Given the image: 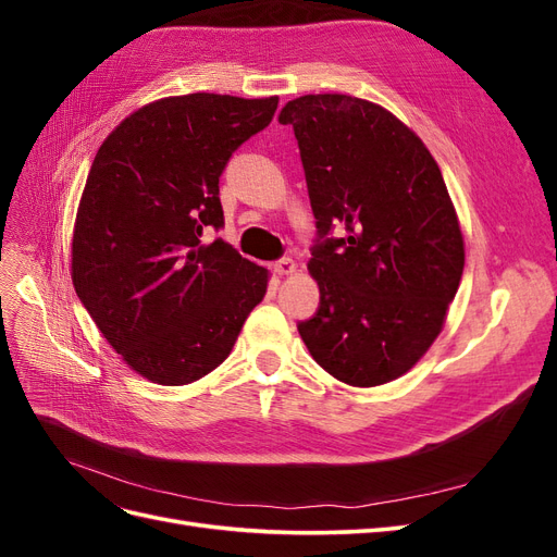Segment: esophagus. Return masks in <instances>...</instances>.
<instances>
[{"label":"esophagus","instance_id":"1","mask_svg":"<svg viewBox=\"0 0 557 557\" xmlns=\"http://www.w3.org/2000/svg\"><path fill=\"white\" fill-rule=\"evenodd\" d=\"M295 269H297V264H295L293 258H281V260L274 262V272H276L278 276H288V274L295 272Z\"/></svg>","mask_w":557,"mask_h":557}]
</instances>
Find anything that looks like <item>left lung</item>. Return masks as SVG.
I'll return each mask as SVG.
<instances>
[{"label":"left lung","instance_id":"8db88e82","mask_svg":"<svg viewBox=\"0 0 557 557\" xmlns=\"http://www.w3.org/2000/svg\"><path fill=\"white\" fill-rule=\"evenodd\" d=\"M318 237L309 272L318 311L297 325L313 360L372 387L425 356L465 269V242L440 164L383 107L350 95L285 104ZM342 224L346 238H332Z\"/></svg>","mask_w":557,"mask_h":557}]
</instances>
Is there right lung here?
Wrapping results in <instances>:
<instances>
[{"instance_id":"right-lung-1","label":"right lung","mask_w":557,"mask_h":557,"mask_svg":"<svg viewBox=\"0 0 557 557\" xmlns=\"http://www.w3.org/2000/svg\"><path fill=\"white\" fill-rule=\"evenodd\" d=\"M276 107L278 97H164L127 115L97 150L76 213L72 278L104 339L148 381L207 376L267 293L264 267L205 232L225 225V164Z\"/></svg>"}]
</instances>
